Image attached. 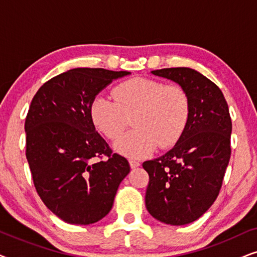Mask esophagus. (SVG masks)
Returning a JSON list of instances; mask_svg holds the SVG:
<instances>
[{
    "instance_id": "obj_1",
    "label": "esophagus",
    "mask_w": 257,
    "mask_h": 257,
    "mask_svg": "<svg viewBox=\"0 0 257 257\" xmlns=\"http://www.w3.org/2000/svg\"><path fill=\"white\" fill-rule=\"evenodd\" d=\"M128 163H130V166H131V168H137L140 166V161L136 160V159H130Z\"/></svg>"
}]
</instances>
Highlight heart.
I'll use <instances>...</instances> for the list:
<instances>
[{
  "mask_svg": "<svg viewBox=\"0 0 257 257\" xmlns=\"http://www.w3.org/2000/svg\"><path fill=\"white\" fill-rule=\"evenodd\" d=\"M113 98L97 94L90 104L93 125L111 140H117L133 115L135 130L115 144L126 157L140 158L159 145H174L187 127L191 117V98L180 84H165L149 77H135L117 84Z\"/></svg>",
  "mask_w": 257,
  "mask_h": 257,
  "instance_id": "b5f03b06",
  "label": "heart"
}]
</instances>
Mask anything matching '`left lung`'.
I'll list each match as a JSON object with an SVG mask.
<instances>
[{
    "label": "left lung",
    "mask_w": 257,
    "mask_h": 257,
    "mask_svg": "<svg viewBox=\"0 0 257 257\" xmlns=\"http://www.w3.org/2000/svg\"><path fill=\"white\" fill-rule=\"evenodd\" d=\"M184 86L191 98V117L171 151L145 161L150 175L145 203L154 219L182 226L199 219L219 195L230 159L231 119L222 91L189 68L152 71Z\"/></svg>",
    "instance_id": "left-lung-1"
}]
</instances>
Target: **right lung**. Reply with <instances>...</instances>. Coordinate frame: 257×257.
<instances>
[{
    "mask_svg": "<svg viewBox=\"0 0 257 257\" xmlns=\"http://www.w3.org/2000/svg\"><path fill=\"white\" fill-rule=\"evenodd\" d=\"M127 71L77 68L45 82L31 100L26 156L37 194L65 222L90 224L107 215L124 178L126 158L96 131L90 104Z\"/></svg>",
    "mask_w": 257,
    "mask_h": 257,
    "instance_id": "right-lung-1",
    "label": "right lung"
}]
</instances>
